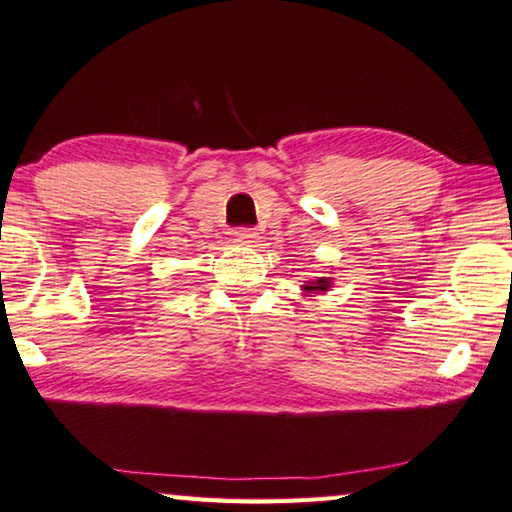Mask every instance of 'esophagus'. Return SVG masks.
Masks as SVG:
<instances>
[{
	"label": "esophagus",
	"instance_id": "34e87169",
	"mask_svg": "<svg viewBox=\"0 0 512 512\" xmlns=\"http://www.w3.org/2000/svg\"><path fill=\"white\" fill-rule=\"evenodd\" d=\"M233 235H235V240L242 244H249V247H256V244L261 242V235H258L256 231H251V228H238Z\"/></svg>",
	"mask_w": 512,
	"mask_h": 512
}]
</instances>
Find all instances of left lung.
Here are the masks:
<instances>
[{
	"mask_svg": "<svg viewBox=\"0 0 512 512\" xmlns=\"http://www.w3.org/2000/svg\"><path fill=\"white\" fill-rule=\"evenodd\" d=\"M332 288V277H316V279H311V281H307L305 286H302V291H305V295H323V293H328Z\"/></svg>",
	"mask_w": 512,
	"mask_h": 512,
	"instance_id": "obj_1",
	"label": "left lung"
}]
</instances>
